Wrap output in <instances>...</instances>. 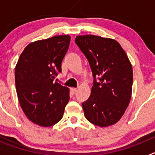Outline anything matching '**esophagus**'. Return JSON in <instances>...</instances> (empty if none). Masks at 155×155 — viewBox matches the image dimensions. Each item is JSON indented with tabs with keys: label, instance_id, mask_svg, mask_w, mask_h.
I'll return each mask as SVG.
<instances>
[{
	"label": "esophagus",
	"instance_id": "1",
	"mask_svg": "<svg viewBox=\"0 0 155 155\" xmlns=\"http://www.w3.org/2000/svg\"><path fill=\"white\" fill-rule=\"evenodd\" d=\"M77 91H78V89H77V88H74V87L71 88V91H72V93H73V94H75V93L77 92Z\"/></svg>",
	"mask_w": 155,
	"mask_h": 155
}]
</instances>
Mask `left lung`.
Listing matches in <instances>:
<instances>
[{"label": "left lung", "mask_w": 155, "mask_h": 155, "mask_svg": "<svg viewBox=\"0 0 155 155\" xmlns=\"http://www.w3.org/2000/svg\"><path fill=\"white\" fill-rule=\"evenodd\" d=\"M75 42L89 63L93 86L82 103L90 123L109 127L120 120L131 98L132 65L119 42L93 35H78Z\"/></svg>", "instance_id": "8db88e82"}]
</instances>
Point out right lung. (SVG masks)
I'll return each mask as SVG.
<instances>
[{"label": "right lung", "instance_id": "1", "mask_svg": "<svg viewBox=\"0 0 155 155\" xmlns=\"http://www.w3.org/2000/svg\"><path fill=\"white\" fill-rule=\"evenodd\" d=\"M71 37L57 35L28 44L15 67L19 103L28 120L41 127H51L62 119L69 102V89L54 78L61 73V63Z\"/></svg>", "mask_w": 155, "mask_h": 155}]
</instances>
